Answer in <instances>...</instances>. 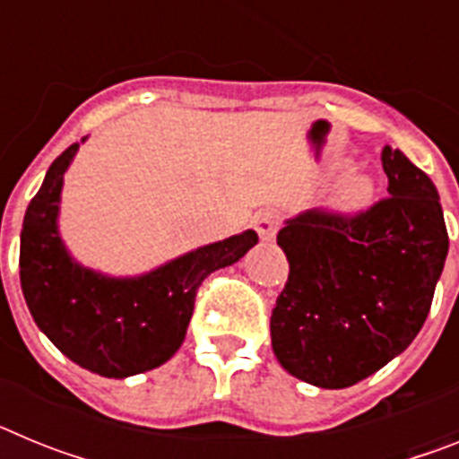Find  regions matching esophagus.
<instances>
[{
	"instance_id": "1",
	"label": "esophagus",
	"mask_w": 459,
	"mask_h": 459,
	"mask_svg": "<svg viewBox=\"0 0 459 459\" xmlns=\"http://www.w3.org/2000/svg\"><path fill=\"white\" fill-rule=\"evenodd\" d=\"M253 225L262 241H271L275 237V232H278V216H275L273 211H259L257 216H255Z\"/></svg>"
}]
</instances>
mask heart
I'll use <instances>...</instances> for the list:
<instances>
[{
    "mask_svg": "<svg viewBox=\"0 0 459 459\" xmlns=\"http://www.w3.org/2000/svg\"><path fill=\"white\" fill-rule=\"evenodd\" d=\"M372 184L363 174H347L333 193V204L342 211L360 209L370 200Z\"/></svg>",
    "mask_w": 459,
    "mask_h": 459,
    "instance_id": "obj_1",
    "label": "heart"
}]
</instances>
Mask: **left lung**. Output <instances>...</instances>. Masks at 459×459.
Wrapping results in <instances>:
<instances>
[{
    "label": "left lung",
    "instance_id": "left-lung-1",
    "mask_svg": "<svg viewBox=\"0 0 459 459\" xmlns=\"http://www.w3.org/2000/svg\"><path fill=\"white\" fill-rule=\"evenodd\" d=\"M381 165L391 197L350 218L303 211L278 232L290 278L271 344L280 366L312 386H354L403 354L444 271L448 232L435 184L400 149H384Z\"/></svg>",
    "mask_w": 459,
    "mask_h": 459
}]
</instances>
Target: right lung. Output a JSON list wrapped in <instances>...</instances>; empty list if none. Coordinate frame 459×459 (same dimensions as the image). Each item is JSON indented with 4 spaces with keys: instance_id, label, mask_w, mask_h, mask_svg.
Segmentation results:
<instances>
[{
    "instance_id": "obj_1",
    "label": "right lung",
    "mask_w": 459,
    "mask_h": 459,
    "mask_svg": "<svg viewBox=\"0 0 459 459\" xmlns=\"http://www.w3.org/2000/svg\"><path fill=\"white\" fill-rule=\"evenodd\" d=\"M78 149L75 142L56 158L27 206L20 285L36 326L56 350L84 370L126 379L177 354L202 280L238 262L257 243V232L246 230L200 246L140 275L89 269L68 253L59 234L64 177Z\"/></svg>"
}]
</instances>
